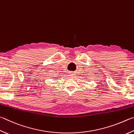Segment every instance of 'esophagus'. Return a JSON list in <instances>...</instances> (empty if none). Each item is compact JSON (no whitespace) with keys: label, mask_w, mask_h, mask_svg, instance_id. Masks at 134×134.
<instances>
[{"label":"esophagus","mask_w":134,"mask_h":134,"mask_svg":"<svg viewBox=\"0 0 134 134\" xmlns=\"http://www.w3.org/2000/svg\"><path fill=\"white\" fill-rule=\"evenodd\" d=\"M71 74V76H74V75H74L75 74Z\"/></svg>","instance_id":"1"}]
</instances>
